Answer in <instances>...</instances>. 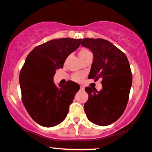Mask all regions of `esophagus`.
<instances>
[{
    "label": "esophagus",
    "mask_w": 152,
    "mask_h": 152,
    "mask_svg": "<svg viewBox=\"0 0 152 152\" xmlns=\"http://www.w3.org/2000/svg\"><path fill=\"white\" fill-rule=\"evenodd\" d=\"M80 89H81V90H84V86H80Z\"/></svg>",
    "instance_id": "esophagus-1"
}]
</instances>
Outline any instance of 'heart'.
I'll list each match as a JSON object with an SVG mask.
<instances>
[{
	"label": "heart",
	"instance_id": "heart-1",
	"mask_svg": "<svg viewBox=\"0 0 152 152\" xmlns=\"http://www.w3.org/2000/svg\"><path fill=\"white\" fill-rule=\"evenodd\" d=\"M89 51L88 49H81V50L79 52V57H81V56L84 55L86 53H87V52H89ZM83 76H84V74H83L82 73H75L74 76H73V80L75 81H79L81 80V79H82Z\"/></svg>",
	"mask_w": 152,
	"mask_h": 152
}]
</instances>
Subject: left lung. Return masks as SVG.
<instances>
[{
    "label": "left lung",
    "instance_id": "obj_1",
    "mask_svg": "<svg viewBox=\"0 0 152 152\" xmlns=\"http://www.w3.org/2000/svg\"><path fill=\"white\" fill-rule=\"evenodd\" d=\"M81 46L93 54L88 79H102L103 89L86 87L89 98L84 103L87 117L93 124L107 126L116 122L125 110L132 86V73L127 57L110 41L84 38Z\"/></svg>",
    "mask_w": 152,
    "mask_h": 152
}]
</instances>
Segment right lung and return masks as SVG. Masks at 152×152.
Wrapping results in <instances>:
<instances>
[{
    "label": "right lung",
    "mask_w": 152,
    "mask_h": 152,
    "mask_svg": "<svg viewBox=\"0 0 152 152\" xmlns=\"http://www.w3.org/2000/svg\"><path fill=\"white\" fill-rule=\"evenodd\" d=\"M81 38H57L35 47L27 56L20 73L22 103L32 119L40 125L52 127L60 124L79 85L69 81L55 85L56 71L63 67L70 54L80 46Z\"/></svg>",
    "instance_id": "right-lung-1"
}]
</instances>
